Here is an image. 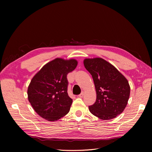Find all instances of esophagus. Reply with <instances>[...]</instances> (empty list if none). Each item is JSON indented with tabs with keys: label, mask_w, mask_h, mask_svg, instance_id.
I'll return each instance as SVG.
<instances>
[{
	"label": "esophagus",
	"mask_w": 152,
	"mask_h": 152,
	"mask_svg": "<svg viewBox=\"0 0 152 152\" xmlns=\"http://www.w3.org/2000/svg\"><path fill=\"white\" fill-rule=\"evenodd\" d=\"M84 94V91H82V92H81V93H80V94L79 95V98H82V97H83Z\"/></svg>",
	"instance_id": "esophagus-1"
}]
</instances>
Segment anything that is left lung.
Here are the masks:
<instances>
[{
  "mask_svg": "<svg viewBox=\"0 0 152 152\" xmlns=\"http://www.w3.org/2000/svg\"><path fill=\"white\" fill-rule=\"evenodd\" d=\"M84 65L93 77L96 100L89 111L102 120H110L125 109L130 95L127 80L112 64L99 58L85 59Z\"/></svg>",
  "mask_w": 152,
  "mask_h": 152,
  "instance_id": "1",
  "label": "left lung"
}]
</instances>
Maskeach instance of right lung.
<instances>
[{"label": "right lung", "instance_id": "add662e5", "mask_svg": "<svg viewBox=\"0 0 152 152\" xmlns=\"http://www.w3.org/2000/svg\"><path fill=\"white\" fill-rule=\"evenodd\" d=\"M75 59L56 58L45 65L31 79L28 98L40 117L55 121L69 112L72 103L68 94L67 74L75 70Z\"/></svg>", "mask_w": 152, "mask_h": 152}]
</instances>
